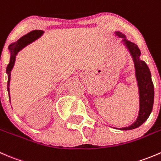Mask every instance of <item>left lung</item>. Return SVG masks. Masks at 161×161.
Listing matches in <instances>:
<instances>
[{"label": "left lung", "mask_w": 161, "mask_h": 161, "mask_svg": "<svg viewBox=\"0 0 161 161\" xmlns=\"http://www.w3.org/2000/svg\"><path fill=\"white\" fill-rule=\"evenodd\" d=\"M115 34L123 39L122 43L132 57L139 94V111L136 120L130 126L120 128V130L127 131L138 128L149 117L153 106L154 87L149 67L144 61L140 59L141 52L138 45L128 41L126 36L120 32L116 31Z\"/></svg>", "instance_id": "obj_1"}]
</instances>
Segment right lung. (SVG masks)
<instances>
[{"instance_id": "right-lung-1", "label": "right lung", "mask_w": 161, "mask_h": 161, "mask_svg": "<svg viewBox=\"0 0 161 161\" xmlns=\"http://www.w3.org/2000/svg\"><path fill=\"white\" fill-rule=\"evenodd\" d=\"M44 32L43 30H33V31L30 32L27 34L24 35V36H22L21 38L15 42L12 43L9 45L8 50L10 52L11 56H10V62H9V64L8 65L7 69H6V73L8 74V85H7V89L8 92V96H9V100H10V90H9V85H10V79H11V72H12V69L13 68L14 64H15V58H16V55L18 54L19 52L22 50L23 47H25L28 44H31L32 42H33L34 41L37 40L38 38L41 37L43 35Z\"/></svg>"}]
</instances>
